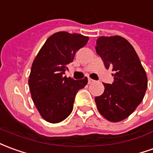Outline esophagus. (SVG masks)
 Returning a JSON list of instances; mask_svg holds the SVG:
<instances>
[{
	"instance_id": "esophagus-1",
	"label": "esophagus",
	"mask_w": 153,
	"mask_h": 153,
	"mask_svg": "<svg viewBox=\"0 0 153 153\" xmlns=\"http://www.w3.org/2000/svg\"><path fill=\"white\" fill-rule=\"evenodd\" d=\"M88 84H92V83H94L95 80L92 79H88Z\"/></svg>"
}]
</instances>
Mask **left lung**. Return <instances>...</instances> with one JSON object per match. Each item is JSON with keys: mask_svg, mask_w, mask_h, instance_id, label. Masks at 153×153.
I'll use <instances>...</instances> for the list:
<instances>
[{"mask_svg": "<svg viewBox=\"0 0 153 153\" xmlns=\"http://www.w3.org/2000/svg\"><path fill=\"white\" fill-rule=\"evenodd\" d=\"M95 50L105 68L114 72L113 84H103L104 92L95 97L97 108L108 121H122L143 101L147 74L132 45L121 36L99 37Z\"/></svg>", "mask_w": 153, "mask_h": 153, "instance_id": "1", "label": "left lung"}]
</instances>
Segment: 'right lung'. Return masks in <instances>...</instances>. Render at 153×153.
<instances>
[{"mask_svg":"<svg viewBox=\"0 0 153 153\" xmlns=\"http://www.w3.org/2000/svg\"><path fill=\"white\" fill-rule=\"evenodd\" d=\"M88 36L54 33L44 44L32 64L29 87L33 102L45 120L57 123L71 114L78 91L88 84L87 77L74 80L65 76L76 52L87 44Z\"/></svg>","mask_w":153,"mask_h":153,"instance_id":"right-lung-1","label":"right lung"}]
</instances>
